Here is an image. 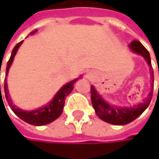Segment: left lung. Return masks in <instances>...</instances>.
Wrapping results in <instances>:
<instances>
[{
    "label": "left lung",
    "mask_w": 159,
    "mask_h": 159,
    "mask_svg": "<svg viewBox=\"0 0 159 159\" xmlns=\"http://www.w3.org/2000/svg\"><path fill=\"white\" fill-rule=\"evenodd\" d=\"M128 47L133 52L138 55H141L146 61L150 69L152 68L150 54L148 50L142 45L141 42H139L138 40H134L128 45ZM151 79L154 83L153 72H151ZM151 85L152 87L154 86L153 84H151ZM152 96H153V91L151 89L148 97L141 103H138L136 105L130 106V107L115 106V105H111L109 102H107L101 97V95L97 91L95 86L91 85V101H92L93 108L96 111L97 115L102 120L111 124H114V125H125V124L132 122L136 118H138L149 106Z\"/></svg>",
    "instance_id": "8db88e82"
}]
</instances>
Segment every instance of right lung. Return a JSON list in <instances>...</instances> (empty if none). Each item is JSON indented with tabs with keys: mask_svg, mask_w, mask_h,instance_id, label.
Instances as JSON below:
<instances>
[{
	"mask_svg": "<svg viewBox=\"0 0 159 159\" xmlns=\"http://www.w3.org/2000/svg\"><path fill=\"white\" fill-rule=\"evenodd\" d=\"M38 30H34L33 32H31L30 34L33 35L37 32ZM23 41L19 42L18 44H16V47L14 48L11 57L7 62V66H6V76L8 75L9 69L13 63V61L15 59L16 52L18 50L19 47L22 45ZM1 70V68H0ZM82 76H80L76 79L73 80L69 83H67L66 84H64L63 86H61V88L56 93V95L53 97V98L48 102V104L44 105L43 107H40L35 111H24L19 109L18 107H16V105L13 103L10 95H9V91H8V87H7V78L4 79V93H5V98L6 100L10 106V108L12 109V111L15 112L21 120H23L24 121L31 124V125H35V126H41V125H46L50 122H52L53 120H55L56 119H58L61 114L62 113L63 110V106H64V102H65V98L66 97L72 92V90L74 89V84L75 83L80 79ZM0 92H1V84H0Z\"/></svg>",
	"mask_w": 159,
	"mask_h": 159,
	"instance_id": "1",
	"label": "right lung"
}]
</instances>
